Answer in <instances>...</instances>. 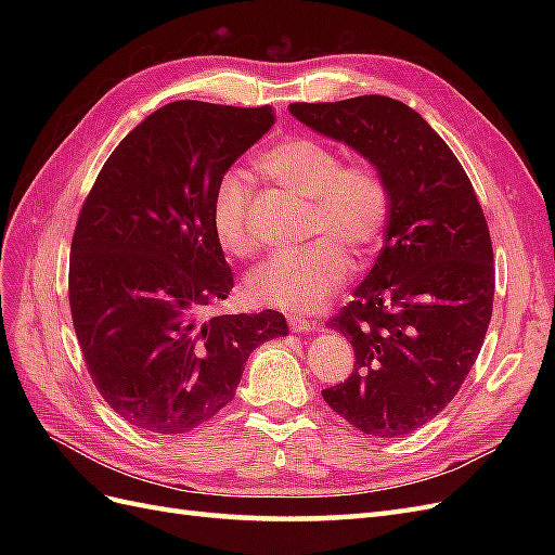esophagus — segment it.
<instances>
[{
  "label": "esophagus",
  "instance_id": "obj_1",
  "mask_svg": "<svg viewBox=\"0 0 555 555\" xmlns=\"http://www.w3.org/2000/svg\"><path fill=\"white\" fill-rule=\"evenodd\" d=\"M289 328L300 333V331H314L317 328V322H312V319H306L300 314H289Z\"/></svg>",
  "mask_w": 555,
  "mask_h": 555
}]
</instances>
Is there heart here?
<instances>
[{"mask_svg":"<svg viewBox=\"0 0 555 555\" xmlns=\"http://www.w3.org/2000/svg\"><path fill=\"white\" fill-rule=\"evenodd\" d=\"M257 166L280 188L310 198L306 233L326 238L268 257L247 275V292L263 306L317 310L347 275V255L337 243L354 257L377 245L389 217V192L373 164H343L331 145L310 137L275 143ZM249 206V180L238 171L227 173L212 196V231L229 255L247 257L257 249Z\"/></svg>","mask_w":555,"mask_h":555,"instance_id":"obj_1","label":"heart"}]
</instances>
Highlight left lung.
Instances as JSON below:
<instances>
[{
    "mask_svg": "<svg viewBox=\"0 0 555 555\" xmlns=\"http://www.w3.org/2000/svg\"><path fill=\"white\" fill-rule=\"evenodd\" d=\"M289 111L357 150L389 192L379 257L328 319L354 347V373L322 396L354 428L398 438L438 416L479 357L495 292L489 224L456 155L402 102L365 94Z\"/></svg>",
    "mask_w": 555,
    "mask_h": 555,
    "instance_id": "left-lung-1",
    "label": "left lung"
}]
</instances>
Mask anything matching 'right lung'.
<instances>
[{
	"mask_svg": "<svg viewBox=\"0 0 555 555\" xmlns=\"http://www.w3.org/2000/svg\"><path fill=\"white\" fill-rule=\"evenodd\" d=\"M275 122L271 106L166 104L99 171L72 241L69 306L96 391L127 424L180 435L236 396L284 314H217L233 273L212 231L217 184Z\"/></svg>",
	"mask_w": 555,
	"mask_h": 555,
	"instance_id": "obj_1",
	"label": "right lung"
}]
</instances>
